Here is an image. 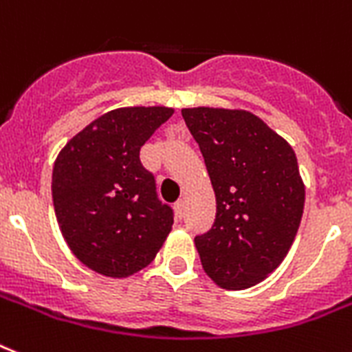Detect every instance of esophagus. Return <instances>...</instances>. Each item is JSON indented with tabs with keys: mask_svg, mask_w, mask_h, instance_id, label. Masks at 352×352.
Wrapping results in <instances>:
<instances>
[{
	"mask_svg": "<svg viewBox=\"0 0 352 352\" xmlns=\"http://www.w3.org/2000/svg\"><path fill=\"white\" fill-rule=\"evenodd\" d=\"M173 209H175L177 218L184 217V200H177L175 206H173Z\"/></svg>",
	"mask_w": 352,
	"mask_h": 352,
	"instance_id": "1",
	"label": "esophagus"
}]
</instances>
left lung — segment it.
<instances>
[{
	"label": "left lung",
	"instance_id": "8db88e82",
	"mask_svg": "<svg viewBox=\"0 0 352 352\" xmlns=\"http://www.w3.org/2000/svg\"><path fill=\"white\" fill-rule=\"evenodd\" d=\"M217 195V218L195 236L200 261L226 290L261 283L281 265L304 209L292 146L258 116L229 109H182Z\"/></svg>",
	"mask_w": 352,
	"mask_h": 352
}]
</instances>
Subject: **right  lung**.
I'll use <instances>...</instances> for the list:
<instances>
[{
	"instance_id": "right-lung-1",
	"label": "right lung",
	"mask_w": 352,
	"mask_h": 352,
	"mask_svg": "<svg viewBox=\"0 0 352 352\" xmlns=\"http://www.w3.org/2000/svg\"><path fill=\"white\" fill-rule=\"evenodd\" d=\"M173 114L168 107H125L100 116L60 150L52 177L53 208L76 258L109 277L153 261L173 226L140 150Z\"/></svg>"
}]
</instances>
